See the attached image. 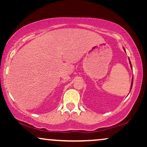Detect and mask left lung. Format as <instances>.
I'll list each match as a JSON object with an SVG mask.
<instances>
[{
  "mask_svg": "<svg viewBox=\"0 0 147 147\" xmlns=\"http://www.w3.org/2000/svg\"><path fill=\"white\" fill-rule=\"evenodd\" d=\"M124 51H125V49H124ZM129 62H130V67H131V69H132V64L130 63V59H129ZM132 84H133V78H132V84H131V87H130V90L132 89Z\"/></svg>",
  "mask_w": 147,
  "mask_h": 147,
  "instance_id": "1",
  "label": "left lung"
}]
</instances>
